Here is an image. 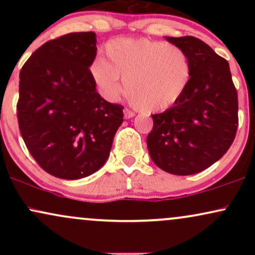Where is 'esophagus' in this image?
<instances>
[{"instance_id": "1", "label": "esophagus", "mask_w": 255, "mask_h": 255, "mask_svg": "<svg viewBox=\"0 0 255 255\" xmlns=\"http://www.w3.org/2000/svg\"><path fill=\"white\" fill-rule=\"evenodd\" d=\"M124 116H125V119H131V118H134V116H135V114H134L133 111L125 109L124 110Z\"/></svg>"}]
</instances>
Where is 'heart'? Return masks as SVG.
I'll use <instances>...</instances> for the list:
<instances>
[{"label":"heart","instance_id":"1","mask_svg":"<svg viewBox=\"0 0 255 255\" xmlns=\"http://www.w3.org/2000/svg\"><path fill=\"white\" fill-rule=\"evenodd\" d=\"M105 54L108 61L102 57L95 60L91 74L108 101H118L126 87L135 107L156 113L176 104L191 83L188 55L166 42L118 38L107 43Z\"/></svg>","mask_w":255,"mask_h":255}]
</instances>
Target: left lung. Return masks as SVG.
<instances>
[{
  "label": "left lung",
  "instance_id": "left-lung-1",
  "mask_svg": "<svg viewBox=\"0 0 255 255\" xmlns=\"http://www.w3.org/2000/svg\"><path fill=\"white\" fill-rule=\"evenodd\" d=\"M188 55L192 78L176 104L152 115L147 135L151 159L174 175H193L224 156L238 130V92L229 63L192 36L165 37Z\"/></svg>",
  "mask_w": 255,
  "mask_h": 255
}]
</instances>
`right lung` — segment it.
Returning a JSON list of instances; mask_svg holds the SVG:
<instances>
[{
  "label": "right lung",
  "mask_w": 255,
  "mask_h": 255,
  "mask_svg": "<svg viewBox=\"0 0 255 255\" xmlns=\"http://www.w3.org/2000/svg\"><path fill=\"white\" fill-rule=\"evenodd\" d=\"M96 43L95 32L64 34L38 48L20 72V133L40 168L63 180L99 170L124 122V108L96 90Z\"/></svg>",
  "instance_id": "add662e5"
}]
</instances>
